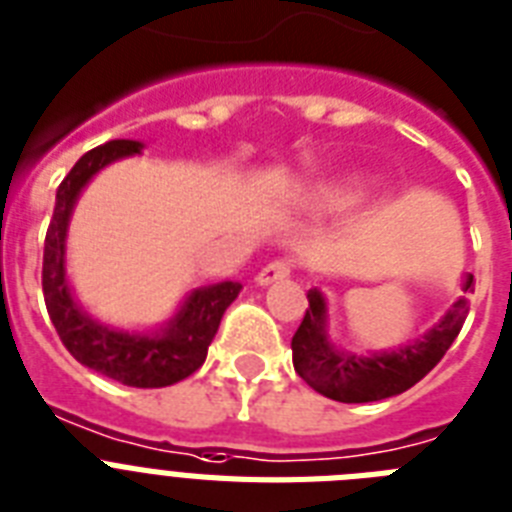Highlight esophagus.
Segmentation results:
<instances>
[{
    "instance_id": "esophagus-1",
    "label": "esophagus",
    "mask_w": 512,
    "mask_h": 512,
    "mask_svg": "<svg viewBox=\"0 0 512 512\" xmlns=\"http://www.w3.org/2000/svg\"><path fill=\"white\" fill-rule=\"evenodd\" d=\"M291 273H294V263H291V260H286V257H281V260H270V263L257 273V283H260V286H268V283L289 278Z\"/></svg>"
}]
</instances>
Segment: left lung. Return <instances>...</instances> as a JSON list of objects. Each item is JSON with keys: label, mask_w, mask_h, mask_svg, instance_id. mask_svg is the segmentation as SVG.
<instances>
[{"label": "left lung", "mask_w": 512, "mask_h": 512, "mask_svg": "<svg viewBox=\"0 0 512 512\" xmlns=\"http://www.w3.org/2000/svg\"><path fill=\"white\" fill-rule=\"evenodd\" d=\"M466 291H474V276H468ZM309 307L302 325L291 338L296 375L317 393L341 403L382 401L390 395L414 388L416 382L437 367L445 351L461 333L468 315V299H458L440 325L429 330L422 341L403 346L401 351L380 356L341 354L325 338V302L317 291L307 294Z\"/></svg>", "instance_id": "obj_1"}]
</instances>
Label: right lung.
Here are the masks:
<instances>
[{
  "instance_id": "right-lung-1",
  "label": "right lung",
  "mask_w": 512,
  "mask_h": 512,
  "mask_svg": "<svg viewBox=\"0 0 512 512\" xmlns=\"http://www.w3.org/2000/svg\"><path fill=\"white\" fill-rule=\"evenodd\" d=\"M143 145L137 140H109L88 150L64 176L57 190L54 216L46 229L44 242V302L64 349L93 372L111 380L130 385V388H166L190 377L203 367L208 346L216 336L221 317L242 283L223 281L208 289L192 291L190 299L179 309V315L156 336H130L93 322L80 312L64 278V234L70 221L72 205L90 176L103 169L106 163L122 156L140 153Z\"/></svg>"
}]
</instances>
